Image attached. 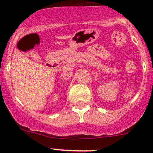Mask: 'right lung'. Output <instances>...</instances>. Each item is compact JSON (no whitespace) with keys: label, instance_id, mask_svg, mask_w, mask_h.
<instances>
[{"label":"right lung","instance_id":"1","mask_svg":"<svg viewBox=\"0 0 153 153\" xmlns=\"http://www.w3.org/2000/svg\"><path fill=\"white\" fill-rule=\"evenodd\" d=\"M18 43H19V42H18Z\"/></svg>","mask_w":153,"mask_h":153}]
</instances>
